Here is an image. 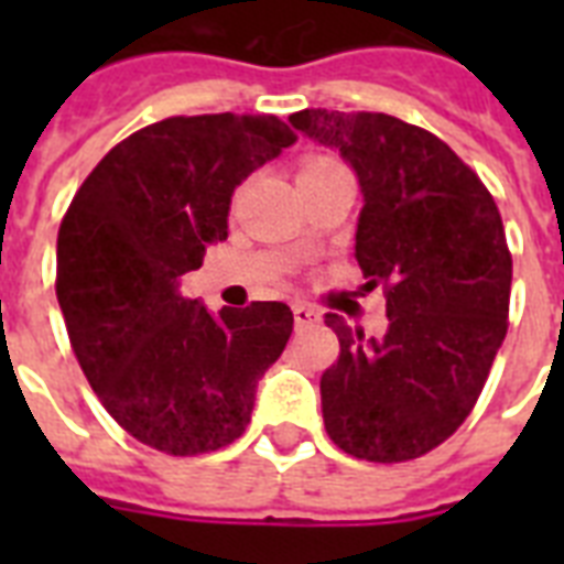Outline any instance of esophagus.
<instances>
[{
	"instance_id": "obj_1",
	"label": "esophagus",
	"mask_w": 564,
	"mask_h": 564,
	"mask_svg": "<svg viewBox=\"0 0 564 564\" xmlns=\"http://www.w3.org/2000/svg\"><path fill=\"white\" fill-rule=\"evenodd\" d=\"M292 316H295V327L304 330V327H313L322 322V313L310 304H292Z\"/></svg>"
}]
</instances>
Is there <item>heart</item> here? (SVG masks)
Segmentation results:
<instances>
[{"label":"heart","instance_id":"heart-1","mask_svg":"<svg viewBox=\"0 0 564 564\" xmlns=\"http://www.w3.org/2000/svg\"><path fill=\"white\" fill-rule=\"evenodd\" d=\"M330 170H345L343 163L334 161V158H325V154H313L307 161L301 163L299 175H313V172H330Z\"/></svg>","mask_w":564,"mask_h":564}]
</instances>
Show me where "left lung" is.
Listing matches in <instances>:
<instances>
[{
  "instance_id": "8db88e82",
  "label": "left lung",
  "mask_w": 564,
  "mask_h": 564,
  "mask_svg": "<svg viewBox=\"0 0 564 564\" xmlns=\"http://www.w3.org/2000/svg\"><path fill=\"white\" fill-rule=\"evenodd\" d=\"M290 122L351 163L362 189L354 257L383 286L380 339L327 313L339 360L322 375L327 436L369 463L419 459L468 419L507 336L512 254L477 172L389 113L299 110Z\"/></svg>"
}]
</instances>
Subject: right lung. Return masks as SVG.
<instances>
[{
    "label": "right lung",
    "mask_w": 564,
    "mask_h": 564,
    "mask_svg": "<svg viewBox=\"0 0 564 564\" xmlns=\"http://www.w3.org/2000/svg\"><path fill=\"white\" fill-rule=\"evenodd\" d=\"M292 143L265 113L163 119L113 145L61 221L55 292L75 360L154 451L198 456L242 436L257 380L286 348V304L210 316L178 281L228 239L234 189Z\"/></svg>",
    "instance_id": "add662e5"
}]
</instances>
